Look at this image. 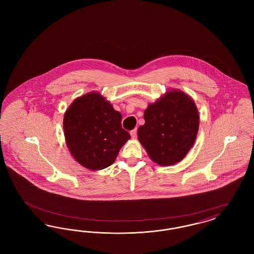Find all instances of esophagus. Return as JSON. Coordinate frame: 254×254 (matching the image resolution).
<instances>
[{"instance_id": "34e87169", "label": "esophagus", "mask_w": 254, "mask_h": 254, "mask_svg": "<svg viewBox=\"0 0 254 254\" xmlns=\"http://www.w3.org/2000/svg\"><path fill=\"white\" fill-rule=\"evenodd\" d=\"M130 136L132 139H135L137 137V128H134L130 131Z\"/></svg>"}]
</instances>
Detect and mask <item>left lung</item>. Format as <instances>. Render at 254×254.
Wrapping results in <instances>:
<instances>
[{
	"instance_id": "8db88e82",
	"label": "left lung",
	"mask_w": 254,
	"mask_h": 254,
	"mask_svg": "<svg viewBox=\"0 0 254 254\" xmlns=\"http://www.w3.org/2000/svg\"><path fill=\"white\" fill-rule=\"evenodd\" d=\"M145 125L138 139L148 156L161 166L180 162L196 139L199 114L193 100L180 90H171L144 113Z\"/></svg>"
}]
</instances>
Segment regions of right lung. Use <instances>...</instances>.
<instances>
[{
	"label": "right lung",
	"instance_id": "right-lung-1",
	"mask_svg": "<svg viewBox=\"0 0 254 254\" xmlns=\"http://www.w3.org/2000/svg\"><path fill=\"white\" fill-rule=\"evenodd\" d=\"M121 121V113L99 93L76 99L64 117L65 142L74 159L92 170L112 165L130 138Z\"/></svg>",
	"mask_w": 254,
	"mask_h": 254
}]
</instances>
